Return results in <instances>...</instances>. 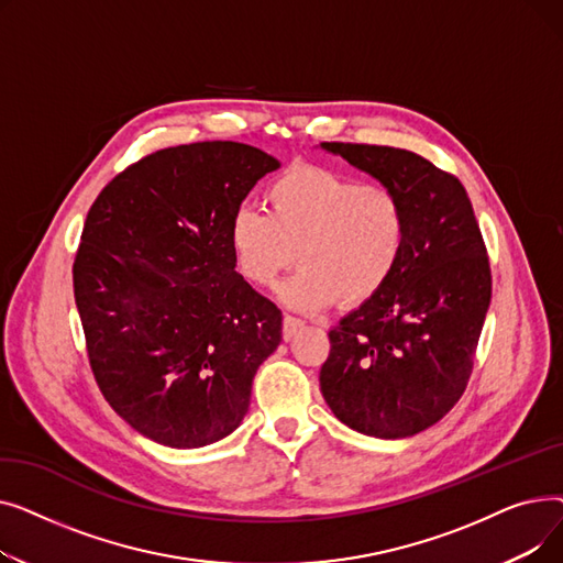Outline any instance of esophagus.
<instances>
[{"instance_id":"esophagus-1","label":"esophagus","mask_w":563,"mask_h":563,"mask_svg":"<svg viewBox=\"0 0 563 563\" xmlns=\"http://www.w3.org/2000/svg\"><path fill=\"white\" fill-rule=\"evenodd\" d=\"M301 329H303V321H301V319L285 314V319H283V340H285V342H289Z\"/></svg>"}]
</instances>
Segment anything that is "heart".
I'll return each mask as SVG.
<instances>
[{"instance_id":"obj_1","label":"heart","mask_w":563,"mask_h":563,"mask_svg":"<svg viewBox=\"0 0 563 563\" xmlns=\"http://www.w3.org/2000/svg\"><path fill=\"white\" fill-rule=\"evenodd\" d=\"M269 214L242 207L230 221L236 272L272 287L294 260L301 269L280 299L301 312L340 301L363 306L388 287L408 244V214L397 191L331 168L294 164L266 189Z\"/></svg>"}]
</instances>
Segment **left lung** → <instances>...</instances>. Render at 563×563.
<instances>
[{
  "instance_id": "1",
  "label": "left lung",
  "mask_w": 563,
  "mask_h": 563,
  "mask_svg": "<svg viewBox=\"0 0 563 563\" xmlns=\"http://www.w3.org/2000/svg\"><path fill=\"white\" fill-rule=\"evenodd\" d=\"M399 194L408 244L378 297L329 333L321 395L346 427L408 438L461 399L490 306V264L472 202L448 170L390 145L321 143Z\"/></svg>"
}]
</instances>
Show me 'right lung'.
<instances>
[{
  "label": "right lung",
  "mask_w": 563,
  "mask_h": 563,
  "mask_svg": "<svg viewBox=\"0 0 563 563\" xmlns=\"http://www.w3.org/2000/svg\"><path fill=\"white\" fill-rule=\"evenodd\" d=\"M260 147L200 141L118 173L88 210L75 303L98 388L159 445H212L242 424L280 310L234 272L230 221L262 175Z\"/></svg>",
  "instance_id": "1"
}]
</instances>
